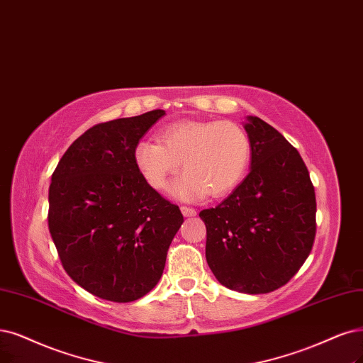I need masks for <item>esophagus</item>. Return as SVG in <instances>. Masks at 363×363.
<instances>
[{
  "label": "esophagus",
  "mask_w": 363,
  "mask_h": 363,
  "mask_svg": "<svg viewBox=\"0 0 363 363\" xmlns=\"http://www.w3.org/2000/svg\"><path fill=\"white\" fill-rule=\"evenodd\" d=\"M181 212L184 213V217H196L197 211L190 206H181Z\"/></svg>",
  "instance_id": "obj_1"
}]
</instances>
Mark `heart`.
<instances>
[{
  "label": "heart",
  "instance_id": "1",
  "mask_svg": "<svg viewBox=\"0 0 363 363\" xmlns=\"http://www.w3.org/2000/svg\"><path fill=\"white\" fill-rule=\"evenodd\" d=\"M158 141L134 146V164L152 189L163 191L182 163L186 173L173 193L185 200L229 194L242 181L251 158L247 133L229 121H181L161 130Z\"/></svg>",
  "mask_w": 363,
  "mask_h": 363
}]
</instances>
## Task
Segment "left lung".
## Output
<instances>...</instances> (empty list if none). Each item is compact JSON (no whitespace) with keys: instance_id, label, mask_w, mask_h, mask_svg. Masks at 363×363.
Segmentation results:
<instances>
[{"instance_id":"obj_1","label":"left lung","mask_w":363,"mask_h":363,"mask_svg":"<svg viewBox=\"0 0 363 363\" xmlns=\"http://www.w3.org/2000/svg\"><path fill=\"white\" fill-rule=\"evenodd\" d=\"M251 172L216 206L200 211L206 262L223 286L248 294L287 284L310 256L315 193L298 150L257 116L245 124Z\"/></svg>"}]
</instances>
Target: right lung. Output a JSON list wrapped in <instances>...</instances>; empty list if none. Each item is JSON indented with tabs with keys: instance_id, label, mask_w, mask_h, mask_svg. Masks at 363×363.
<instances>
[{
	"instance_id": "1",
	"label": "right lung",
	"mask_w": 363,
	"mask_h": 363,
	"mask_svg": "<svg viewBox=\"0 0 363 363\" xmlns=\"http://www.w3.org/2000/svg\"><path fill=\"white\" fill-rule=\"evenodd\" d=\"M163 115L157 109L91 127L52 173L48 223L64 271L104 301L133 302L151 291L184 221L133 158Z\"/></svg>"
}]
</instances>
